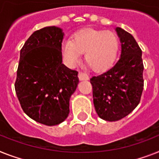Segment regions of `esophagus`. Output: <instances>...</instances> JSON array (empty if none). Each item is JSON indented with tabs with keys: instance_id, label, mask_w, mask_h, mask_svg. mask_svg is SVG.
<instances>
[{
	"instance_id": "esophagus-1",
	"label": "esophagus",
	"mask_w": 159,
	"mask_h": 159,
	"mask_svg": "<svg viewBox=\"0 0 159 159\" xmlns=\"http://www.w3.org/2000/svg\"><path fill=\"white\" fill-rule=\"evenodd\" d=\"M78 77L79 79H80V80H88L89 79L87 75H85L84 73H83V72H79Z\"/></svg>"
}]
</instances>
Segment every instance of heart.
I'll return each instance as SVG.
<instances>
[{
	"instance_id": "obj_1",
	"label": "heart",
	"mask_w": 159,
	"mask_h": 159,
	"mask_svg": "<svg viewBox=\"0 0 159 159\" xmlns=\"http://www.w3.org/2000/svg\"><path fill=\"white\" fill-rule=\"evenodd\" d=\"M119 40L115 32L93 28H85L65 39L61 43V53L66 63L75 66L84 53V59L92 69L101 72L111 67L117 57Z\"/></svg>"
}]
</instances>
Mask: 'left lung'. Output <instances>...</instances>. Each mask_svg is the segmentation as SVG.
<instances>
[{"mask_svg":"<svg viewBox=\"0 0 159 159\" xmlns=\"http://www.w3.org/2000/svg\"><path fill=\"white\" fill-rule=\"evenodd\" d=\"M121 55L110 70L90 79L96 112L106 121H118L132 112L141 101L144 88L142 51L128 31L116 27Z\"/></svg>","mask_w":159,"mask_h":159,"instance_id":"obj_1","label":"left lung"}]
</instances>
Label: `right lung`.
Returning a JSON list of instances; mask_svg holds the SVG:
<instances>
[{
	"mask_svg": "<svg viewBox=\"0 0 159 159\" xmlns=\"http://www.w3.org/2000/svg\"><path fill=\"white\" fill-rule=\"evenodd\" d=\"M63 36L60 27H44L34 31L20 50L17 97L26 115L44 125H57L67 118L79 84L78 72L62 64Z\"/></svg>",
	"mask_w": 159,
	"mask_h": 159,
	"instance_id": "1",
	"label": "right lung"
}]
</instances>
